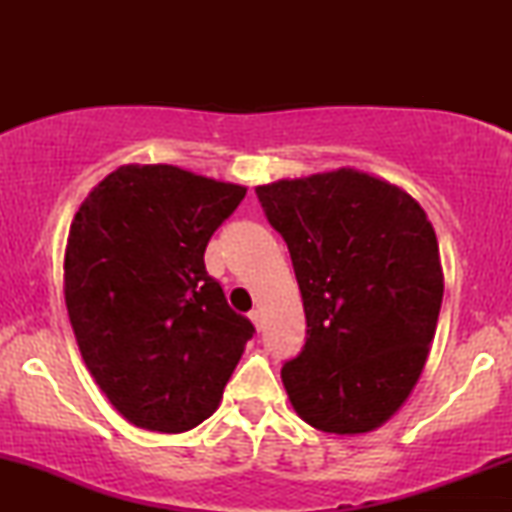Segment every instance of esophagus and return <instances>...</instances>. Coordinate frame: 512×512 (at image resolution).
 Masks as SVG:
<instances>
[{
	"label": "esophagus",
	"mask_w": 512,
	"mask_h": 512,
	"mask_svg": "<svg viewBox=\"0 0 512 512\" xmlns=\"http://www.w3.org/2000/svg\"><path fill=\"white\" fill-rule=\"evenodd\" d=\"M249 319L254 321L256 328L263 326V314H261V310H251V312H249Z\"/></svg>",
	"instance_id": "1"
}]
</instances>
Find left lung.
<instances>
[{"label": "left lung", "mask_w": 512, "mask_h": 512, "mask_svg": "<svg viewBox=\"0 0 512 512\" xmlns=\"http://www.w3.org/2000/svg\"><path fill=\"white\" fill-rule=\"evenodd\" d=\"M289 247L307 338L282 366L293 410L326 433H366L422 375L443 303L431 221L403 188L342 167L258 186Z\"/></svg>", "instance_id": "8db88e82"}]
</instances>
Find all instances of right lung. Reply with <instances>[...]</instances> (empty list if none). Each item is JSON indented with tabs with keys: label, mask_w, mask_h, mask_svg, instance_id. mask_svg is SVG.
<instances>
[{
	"label": "right lung",
	"mask_w": 512,
	"mask_h": 512,
	"mask_svg": "<svg viewBox=\"0 0 512 512\" xmlns=\"http://www.w3.org/2000/svg\"><path fill=\"white\" fill-rule=\"evenodd\" d=\"M244 195L174 165H123L74 216L69 321L97 387L139 429L205 422L254 338L205 268L209 237Z\"/></svg>",
	"instance_id": "1"
}]
</instances>
